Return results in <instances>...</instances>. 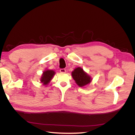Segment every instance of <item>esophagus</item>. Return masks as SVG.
I'll list each match as a JSON object with an SVG mask.
<instances>
[{
    "instance_id": "34e87169",
    "label": "esophagus",
    "mask_w": 135,
    "mask_h": 135,
    "mask_svg": "<svg viewBox=\"0 0 135 135\" xmlns=\"http://www.w3.org/2000/svg\"><path fill=\"white\" fill-rule=\"evenodd\" d=\"M60 71L61 73H64L66 72V69H61L60 70Z\"/></svg>"
}]
</instances>
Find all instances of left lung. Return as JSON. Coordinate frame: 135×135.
Masks as SVG:
<instances>
[{
	"mask_svg": "<svg viewBox=\"0 0 135 135\" xmlns=\"http://www.w3.org/2000/svg\"><path fill=\"white\" fill-rule=\"evenodd\" d=\"M73 79L79 87H83L91 82V78L80 68H77L72 72Z\"/></svg>",
	"mask_w": 135,
	"mask_h": 135,
	"instance_id": "8db88e82",
	"label": "left lung"
}]
</instances>
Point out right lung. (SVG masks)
<instances>
[{"label": "right lung", "mask_w": 135, "mask_h": 135, "mask_svg": "<svg viewBox=\"0 0 135 135\" xmlns=\"http://www.w3.org/2000/svg\"><path fill=\"white\" fill-rule=\"evenodd\" d=\"M55 73V71L52 70H46V71H44L41 79L42 82L45 85L47 84L51 80L52 78L54 76Z\"/></svg>", "instance_id": "add662e5"}]
</instances>
